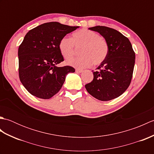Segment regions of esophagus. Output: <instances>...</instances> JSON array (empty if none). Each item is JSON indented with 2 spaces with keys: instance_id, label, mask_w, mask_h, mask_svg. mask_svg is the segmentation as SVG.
Wrapping results in <instances>:
<instances>
[{
  "instance_id": "esophagus-1",
  "label": "esophagus",
  "mask_w": 154,
  "mask_h": 154,
  "mask_svg": "<svg viewBox=\"0 0 154 154\" xmlns=\"http://www.w3.org/2000/svg\"><path fill=\"white\" fill-rule=\"evenodd\" d=\"M75 71H76L78 73H82L83 70L81 69H75Z\"/></svg>"
}]
</instances>
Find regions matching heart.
Masks as SVG:
<instances>
[{
  "label": "heart",
  "mask_w": 154,
  "mask_h": 154,
  "mask_svg": "<svg viewBox=\"0 0 154 154\" xmlns=\"http://www.w3.org/2000/svg\"><path fill=\"white\" fill-rule=\"evenodd\" d=\"M75 47H81V56L73 59L67 63L77 68H86L93 64L97 65L102 63L109 53L106 41L97 32L87 29L74 32L71 39L67 37L61 38L59 43L60 54L66 60L73 57Z\"/></svg>",
  "instance_id": "b5f03b06"
}]
</instances>
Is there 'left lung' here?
I'll use <instances>...</instances> for the list:
<instances>
[{"instance_id":"1","label":"left lung","mask_w":154,"mask_h":154,"mask_svg":"<svg viewBox=\"0 0 154 154\" xmlns=\"http://www.w3.org/2000/svg\"><path fill=\"white\" fill-rule=\"evenodd\" d=\"M89 30L99 33L109 45L106 60L93 71V80L85 85L91 95L107 101L120 96L129 87L135 63V53L130 40L113 28L97 26Z\"/></svg>"}]
</instances>
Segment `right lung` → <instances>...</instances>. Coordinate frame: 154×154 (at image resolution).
<instances>
[{
  "instance_id": "add662e5",
  "label": "right lung",
  "mask_w": 154,
  "mask_h": 154,
  "mask_svg": "<svg viewBox=\"0 0 154 154\" xmlns=\"http://www.w3.org/2000/svg\"><path fill=\"white\" fill-rule=\"evenodd\" d=\"M78 28L51 22L38 26L26 34L18 48L19 77L32 95L50 99L60 91L67 75L74 73L75 69L71 66H57L63 61L59 43Z\"/></svg>"
}]
</instances>
